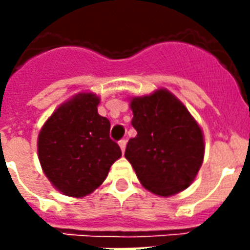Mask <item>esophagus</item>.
<instances>
[{"label": "esophagus", "instance_id": "1", "mask_svg": "<svg viewBox=\"0 0 250 250\" xmlns=\"http://www.w3.org/2000/svg\"><path fill=\"white\" fill-rule=\"evenodd\" d=\"M125 144H127V141H125V139L119 140V146H121L122 152H123V153H125Z\"/></svg>", "mask_w": 250, "mask_h": 250}]
</instances>
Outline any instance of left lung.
Masks as SVG:
<instances>
[{
  "mask_svg": "<svg viewBox=\"0 0 250 250\" xmlns=\"http://www.w3.org/2000/svg\"><path fill=\"white\" fill-rule=\"evenodd\" d=\"M131 125L137 131L125 156L143 186L172 196L193 182L204 161V137L197 122L166 89L131 101Z\"/></svg>",
  "mask_w": 250,
  "mask_h": 250,
  "instance_id": "left-lung-1",
  "label": "left lung"
}]
</instances>
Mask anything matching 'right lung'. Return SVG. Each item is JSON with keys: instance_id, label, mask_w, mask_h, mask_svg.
<instances>
[{"instance_id": "1", "label": "right lung", "mask_w": 250, "mask_h": 250, "mask_svg": "<svg viewBox=\"0 0 250 250\" xmlns=\"http://www.w3.org/2000/svg\"><path fill=\"white\" fill-rule=\"evenodd\" d=\"M100 98L79 93L52 114L39 135V160L46 178L66 196L83 197L105 180L122 157L110 139V122L97 113Z\"/></svg>"}]
</instances>
